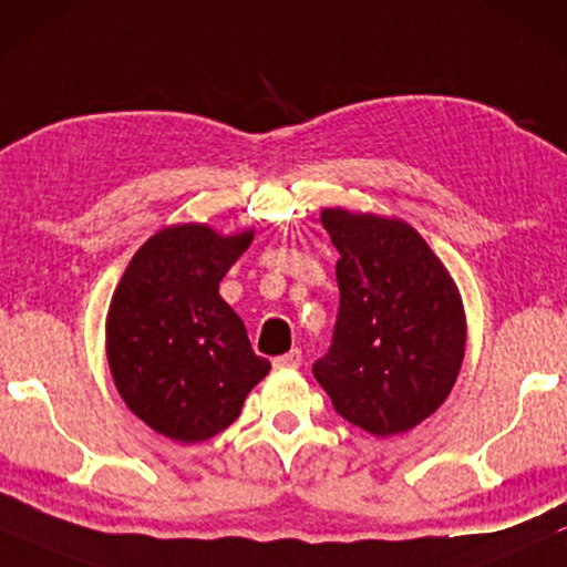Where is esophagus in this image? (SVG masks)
Segmentation results:
<instances>
[{"label": "esophagus", "instance_id": "esophagus-1", "mask_svg": "<svg viewBox=\"0 0 567 567\" xmlns=\"http://www.w3.org/2000/svg\"><path fill=\"white\" fill-rule=\"evenodd\" d=\"M272 364L275 367H300L302 364V352H300V349H290L287 354L275 357Z\"/></svg>", "mask_w": 567, "mask_h": 567}]
</instances>
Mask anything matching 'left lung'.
Segmentation results:
<instances>
[{"label": "left lung", "instance_id": "8db88e82", "mask_svg": "<svg viewBox=\"0 0 567 567\" xmlns=\"http://www.w3.org/2000/svg\"><path fill=\"white\" fill-rule=\"evenodd\" d=\"M339 249V313L313 374L333 411L374 436L409 432L440 409L465 357L452 277L403 220L321 213Z\"/></svg>", "mask_w": 567, "mask_h": 567}]
</instances>
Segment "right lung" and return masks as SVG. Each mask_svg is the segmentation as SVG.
<instances>
[{"instance_id": "obj_1", "label": "right lung", "mask_w": 567, "mask_h": 567, "mask_svg": "<svg viewBox=\"0 0 567 567\" xmlns=\"http://www.w3.org/2000/svg\"><path fill=\"white\" fill-rule=\"evenodd\" d=\"M254 234L187 223L158 230L131 259L110 302L107 362L135 416L177 442L234 424L269 372L218 285Z\"/></svg>"}]
</instances>
